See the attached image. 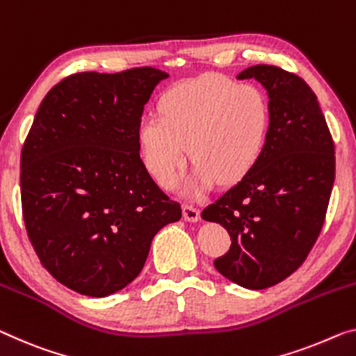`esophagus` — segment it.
Instances as JSON below:
<instances>
[{
  "label": "esophagus",
  "instance_id": "obj_1",
  "mask_svg": "<svg viewBox=\"0 0 356 356\" xmlns=\"http://www.w3.org/2000/svg\"><path fill=\"white\" fill-rule=\"evenodd\" d=\"M183 218L188 222H197L200 220V211L193 205H183Z\"/></svg>",
  "mask_w": 356,
  "mask_h": 356
}]
</instances>
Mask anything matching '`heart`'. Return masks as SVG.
I'll return each mask as SVG.
<instances>
[{"mask_svg":"<svg viewBox=\"0 0 356 356\" xmlns=\"http://www.w3.org/2000/svg\"><path fill=\"white\" fill-rule=\"evenodd\" d=\"M270 108L264 92L220 74L177 84L162 97L161 111L140 118L136 136L145 165L167 186L189 154L193 168L181 181L186 195L210 189L218 179L234 184L261 159Z\"/></svg>","mask_w":356,"mask_h":356,"instance_id":"heart-1","label":"heart"}]
</instances>
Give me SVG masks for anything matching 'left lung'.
I'll use <instances>...</instances> for the list:
<instances>
[{
  "label": "left lung",
  "mask_w": 356,
  "mask_h": 356,
  "mask_svg": "<svg viewBox=\"0 0 356 356\" xmlns=\"http://www.w3.org/2000/svg\"><path fill=\"white\" fill-rule=\"evenodd\" d=\"M237 79H256L267 92V143L253 170L202 218L221 224L232 240L216 270L238 286L264 289L291 275L318 237L334 184V143L316 95L299 76L256 65Z\"/></svg>",
  "instance_id": "1"
}]
</instances>
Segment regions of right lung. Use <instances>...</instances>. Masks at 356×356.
<instances>
[{
  "label": "right lung",
  "mask_w": 356,
  "mask_h": 356,
  "mask_svg": "<svg viewBox=\"0 0 356 356\" xmlns=\"http://www.w3.org/2000/svg\"><path fill=\"white\" fill-rule=\"evenodd\" d=\"M156 68L71 74L47 92L20 157L22 210L49 273L105 298L143 269L154 235L181 218L147 173L136 136Z\"/></svg>",
  "instance_id": "1"
}]
</instances>
